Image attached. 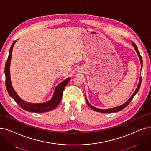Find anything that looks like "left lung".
<instances>
[{
	"mask_svg": "<svg viewBox=\"0 0 151 151\" xmlns=\"http://www.w3.org/2000/svg\"><path fill=\"white\" fill-rule=\"evenodd\" d=\"M132 44H133V45L134 48L135 49V50H136V52H137V55H138V57H139V59H140V62H141V68H142V57H141V55H140L138 49H137V46L136 45V44H135L133 42H132ZM141 84V76H140L139 83H138V84H137V88H136L135 91L134 92V93L133 94V95H132V96H131V97L129 98V99L125 103H124L123 104L121 105V106H119V107H116L111 108V109H98V108H96V107H94V106H91V105L88 102V100H87L86 97H85V99H86V103L88 104V106H89L92 109H93V110L96 111V112H101V113H114V112H119V111L122 110V109H123L124 108H125L127 106H128V104L130 103V102L133 100L134 96L137 93V92H138V91L139 90Z\"/></svg>",
	"mask_w": 151,
	"mask_h": 151,
	"instance_id": "left-lung-1",
	"label": "left lung"
}]
</instances>
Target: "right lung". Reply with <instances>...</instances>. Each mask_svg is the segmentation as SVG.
<instances>
[{
    "label": "right lung",
    "instance_id": "add662e5",
    "mask_svg": "<svg viewBox=\"0 0 151 151\" xmlns=\"http://www.w3.org/2000/svg\"><path fill=\"white\" fill-rule=\"evenodd\" d=\"M17 40L15 41L14 43L12 44V46L10 47L9 54L7 60L5 63V86L6 90H7L9 95L15 100V101L19 105L20 107H22L23 110L28 111V112H35V113H44L49 112V111L54 109L57 107V106L59 104L62 97L63 91L66 87L68 81L70 80V78H68L67 79L65 80L60 83L57 85L55 88L54 93L53 96L47 102L43 103H29L25 102L23 99L19 97L18 94L16 93L14 88H13L11 80H10V61L11 57L12 54L13 47L14 44L17 42Z\"/></svg>",
    "mask_w": 151,
    "mask_h": 151
}]
</instances>
